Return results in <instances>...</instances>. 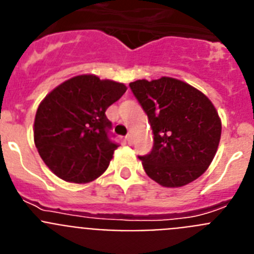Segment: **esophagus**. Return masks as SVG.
<instances>
[{"label": "esophagus", "instance_id": "obj_1", "mask_svg": "<svg viewBox=\"0 0 254 254\" xmlns=\"http://www.w3.org/2000/svg\"><path fill=\"white\" fill-rule=\"evenodd\" d=\"M126 141H127L129 145H131V143H132V136H131V134H127V136H126Z\"/></svg>", "mask_w": 254, "mask_h": 254}]
</instances>
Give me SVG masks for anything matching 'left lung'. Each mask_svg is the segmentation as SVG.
I'll list each match as a JSON object with an SVG mask.
<instances>
[{
    "label": "left lung",
    "instance_id": "obj_1",
    "mask_svg": "<svg viewBox=\"0 0 254 254\" xmlns=\"http://www.w3.org/2000/svg\"><path fill=\"white\" fill-rule=\"evenodd\" d=\"M147 114L154 147L138 156L147 176L163 187L196 181L210 167L221 137V120L207 96L177 78H145L129 84Z\"/></svg>",
    "mask_w": 254,
    "mask_h": 254
}]
</instances>
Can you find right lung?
I'll use <instances>...</instances> for the list:
<instances>
[{
	"mask_svg": "<svg viewBox=\"0 0 254 254\" xmlns=\"http://www.w3.org/2000/svg\"><path fill=\"white\" fill-rule=\"evenodd\" d=\"M127 86L86 73L55 87L40 102L34 120V143L58 178L84 185L107 170L118 145L108 137L105 111Z\"/></svg>",
	"mask_w": 254,
	"mask_h": 254,
	"instance_id": "add662e5",
	"label": "right lung"
}]
</instances>
